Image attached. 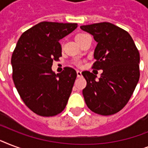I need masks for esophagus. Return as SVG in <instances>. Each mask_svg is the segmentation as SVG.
<instances>
[{"instance_id": "esophagus-1", "label": "esophagus", "mask_w": 148, "mask_h": 148, "mask_svg": "<svg viewBox=\"0 0 148 148\" xmlns=\"http://www.w3.org/2000/svg\"><path fill=\"white\" fill-rule=\"evenodd\" d=\"M81 75H82V74H81V71H77V77H81Z\"/></svg>"}]
</instances>
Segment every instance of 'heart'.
<instances>
[{"mask_svg": "<svg viewBox=\"0 0 148 148\" xmlns=\"http://www.w3.org/2000/svg\"><path fill=\"white\" fill-rule=\"evenodd\" d=\"M84 35H85V34H77L75 36V40H76L77 42V40H78L79 39H81V38Z\"/></svg>", "mask_w": 148, "mask_h": 148, "instance_id": "heart-1", "label": "heart"}]
</instances>
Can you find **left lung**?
<instances>
[{"mask_svg":"<svg viewBox=\"0 0 148 148\" xmlns=\"http://www.w3.org/2000/svg\"><path fill=\"white\" fill-rule=\"evenodd\" d=\"M97 43L94 53L93 68L103 70L100 78L84 71L87 86L83 90L88 108L101 115L118 112L131 98L140 77V54L133 39L126 31L103 22L83 25Z\"/></svg>","mask_w":148,"mask_h":148,"instance_id":"8db88e82","label":"left lung"}]
</instances>
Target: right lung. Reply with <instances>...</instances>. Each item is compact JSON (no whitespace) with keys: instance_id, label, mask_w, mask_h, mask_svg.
<instances>
[{"instance_id":"add662e5","label":"right lung","mask_w":148,"mask_h":148,"mask_svg":"<svg viewBox=\"0 0 148 148\" xmlns=\"http://www.w3.org/2000/svg\"><path fill=\"white\" fill-rule=\"evenodd\" d=\"M77 27V24L40 22L22 34L13 52L15 88L28 108L40 116L57 115L67 105L76 71L65 67L56 74L51 67L62 56L59 40Z\"/></svg>"}]
</instances>
